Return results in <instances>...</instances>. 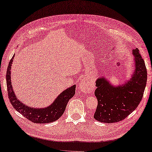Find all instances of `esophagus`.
<instances>
[{"label":"esophagus","instance_id":"1","mask_svg":"<svg viewBox=\"0 0 152 152\" xmlns=\"http://www.w3.org/2000/svg\"><path fill=\"white\" fill-rule=\"evenodd\" d=\"M79 88L80 91L83 92V93H88L90 91V87L89 86V84L86 81L82 80L80 82V84L79 85Z\"/></svg>","mask_w":152,"mask_h":152}]
</instances>
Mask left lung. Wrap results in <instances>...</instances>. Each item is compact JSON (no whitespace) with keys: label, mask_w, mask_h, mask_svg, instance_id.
<instances>
[{"label":"left lung","mask_w":152,"mask_h":152,"mask_svg":"<svg viewBox=\"0 0 152 152\" xmlns=\"http://www.w3.org/2000/svg\"><path fill=\"white\" fill-rule=\"evenodd\" d=\"M133 73L123 83L114 85L104 75L95 81V95L98 100L94 119L104 123L124 119L137 108L143 97L147 81L145 63L137 48L132 50Z\"/></svg>","instance_id":"obj_1"}]
</instances>
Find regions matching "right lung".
I'll return each mask as SVG.
<instances>
[{
	"instance_id": "obj_1",
	"label": "right lung",
	"mask_w": 152,
	"mask_h": 152,
	"mask_svg": "<svg viewBox=\"0 0 152 152\" xmlns=\"http://www.w3.org/2000/svg\"><path fill=\"white\" fill-rule=\"evenodd\" d=\"M15 57L9 62L6 72V83L8 94L11 104L13 108L26 118L35 123H50L57 121L64 113L69 100L75 94L76 85L66 88L55 98L54 101L44 108H33L24 104L17 97L13 89L11 79V69Z\"/></svg>"
}]
</instances>
